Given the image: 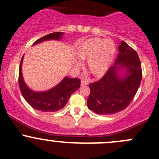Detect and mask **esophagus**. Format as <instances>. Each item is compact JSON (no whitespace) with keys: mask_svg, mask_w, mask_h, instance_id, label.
<instances>
[{"mask_svg":"<svg viewBox=\"0 0 159 159\" xmlns=\"http://www.w3.org/2000/svg\"><path fill=\"white\" fill-rule=\"evenodd\" d=\"M89 84V82H88V81L86 79H82L81 80V84L82 86H84V85H87V84Z\"/></svg>","mask_w":159,"mask_h":159,"instance_id":"esophagus-1","label":"esophagus"}]
</instances>
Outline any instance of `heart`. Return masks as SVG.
<instances>
[{"instance_id":"1","label":"heart","mask_w":159,"mask_h":159,"mask_svg":"<svg viewBox=\"0 0 159 159\" xmlns=\"http://www.w3.org/2000/svg\"><path fill=\"white\" fill-rule=\"evenodd\" d=\"M116 53V47L112 41L93 38L80 44L76 54L80 59L87 60L86 68L90 74L96 77L103 75L109 68ZM75 66L80 63L75 61Z\"/></svg>"}]
</instances>
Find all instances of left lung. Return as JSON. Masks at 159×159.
Instances as JSON below:
<instances>
[{
    "mask_svg": "<svg viewBox=\"0 0 159 159\" xmlns=\"http://www.w3.org/2000/svg\"><path fill=\"white\" fill-rule=\"evenodd\" d=\"M118 50L115 65L103 78L89 84L88 107L98 115H113L127 108L142 81V66L137 52L125 41H121Z\"/></svg>",
    "mask_w": 159,
    "mask_h": 159,
    "instance_id": "8db88e82",
    "label": "left lung"
}]
</instances>
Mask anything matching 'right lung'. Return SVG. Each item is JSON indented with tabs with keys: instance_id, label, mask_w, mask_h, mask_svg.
<instances>
[{
	"instance_id": "right-lung-1",
	"label": "right lung",
	"mask_w": 159,
	"mask_h": 159,
	"mask_svg": "<svg viewBox=\"0 0 159 159\" xmlns=\"http://www.w3.org/2000/svg\"><path fill=\"white\" fill-rule=\"evenodd\" d=\"M63 32H54L45 35L35 41L34 44H39L49 40L60 41ZM24 56L22 57L19 68V87L26 102L34 109L43 112H54L61 110L65 106L70 95L80 88L81 80L65 77L58 84L45 91H34L28 87L24 81L21 66Z\"/></svg>"
}]
</instances>
